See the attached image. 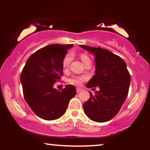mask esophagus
<instances>
[{"instance_id": "34e87169", "label": "esophagus", "mask_w": 150, "mask_h": 150, "mask_svg": "<svg viewBox=\"0 0 150 150\" xmlns=\"http://www.w3.org/2000/svg\"><path fill=\"white\" fill-rule=\"evenodd\" d=\"M77 93H79L80 92H81V91H82V89H80V88H77Z\"/></svg>"}]
</instances>
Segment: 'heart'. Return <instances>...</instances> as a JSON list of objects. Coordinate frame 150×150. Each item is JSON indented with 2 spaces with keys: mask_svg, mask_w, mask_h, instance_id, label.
Wrapping results in <instances>:
<instances>
[{
  "mask_svg": "<svg viewBox=\"0 0 150 150\" xmlns=\"http://www.w3.org/2000/svg\"><path fill=\"white\" fill-rule=\"evenodd\" d=\"M72 58H73V56H72L71 53H68L66 56H65V58H63V62H62V66H63V68L64 70H68V68H69L70 62L72 61ZM80 58L82 60V63H85L86 61H89V58L87 56L86 54H84V53H82L80 54ZM85 80V77L84 76H73L72 77L68 80L70 83L73 84V85H81L82 84V82H84V80Z\"/></svg>",
  "mask_w": 150,
  "mask_h": 150,
  "instance_id": "heart-1",
  "label": "heart"
}]
</instances>
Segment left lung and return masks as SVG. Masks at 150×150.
I'll use <instances>...</instances> for the list:
<instances>
[{
    "instance_id": "obj_1",
    "label": "left lung",
    "mask_w": 150,
    "mask_h": 150,
    "mask_svg": "<svg viewBox=\"0 0 150 150\" xmlns=\"http://www.w3.org/2000/svg\"><path fill=\"white\" fill-rule=\"evenodd\" d=\"M94 55L95 75L87 82V87H97L95 95L90 92L89 99L83 104L87 117L98 123L112 119L126 99L130 75L122 58L107 49L80 45Z\"/></svg>"
}]
</instances>
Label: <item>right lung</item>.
<instances>
[{"label":"right lung","mask_w":150,"mask_h":150,"mask_svg":"<svg viewBox=\"0 0 150 150\" xmlns=\"http://www.w3.org/2000/svg\"><path fill=\"white\" fill-rule=\"evenodd\" d=\"M73 44H51L31 55L20 75L24 97L37 116L47 120L58 119L76 94L72 85L61 91L53 87L63 75L62 62Z\"/></svg>","instance_id":"1"}]
</instances>
